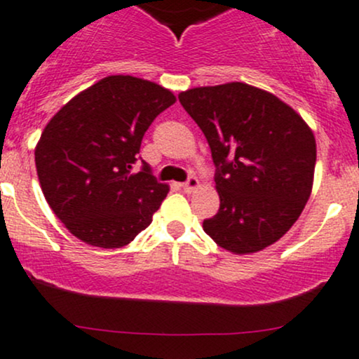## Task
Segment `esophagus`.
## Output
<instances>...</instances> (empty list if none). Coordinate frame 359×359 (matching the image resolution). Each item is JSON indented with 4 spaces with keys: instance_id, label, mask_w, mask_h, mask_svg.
I'll use <instances>...</instances> for the list:
<instances>
[{
    "instance_id": "1",
    "label": "esophagus",
    "mask_w": 359,
    "mask_h": 359,
    "mask_svg": "<svg viewBox=\"0 0 359 359\" xmlns=\"http://www.w3.org/2000/svg\"><path fill=\"white\" fill-rule=\"evenodd\" d=\"M180 186H182V189H184V192H187V194H189V192H192V191H196L199 187V180L196 179L194 175H191L189 179L186 180V182H182L180 184Z\"/></svg>"
}]
</instances>
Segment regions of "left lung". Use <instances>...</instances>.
<instances>
[{"mask_svg": "<svg viewBox=\"0 0 359 359\" xmlns=\"http://www.w3.org/2000/svg\"><path fill=\"white\" fill-rule=\"evenodd\" d=\"M205 134L220 208L203 229L236 255L277 243L299 218L313 186L316 142L292 108L243 82L179 94Z\"/></svg>", "mask_w": 359, "mask_h": 359, "instance_id": "8db88e82", "label": "left lung"}]
</instances>
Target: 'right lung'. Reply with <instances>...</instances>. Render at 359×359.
<instances>
[{
	"instance_id": "1",
	"label": "right lung",
	"mask_w": 359,
	"mask_h": 359,
	"mask_svg": "<svg viewBox=\"0 0 359 359\" xmlns=\"http://www.w3.org/2000/svg\"><path fill=\"white\" fill-rule=\"evenodd\" d=\"M175 103L168 89L110 75L70 100L50 120L36 146V168L48 205L90 246L122 248L153 220L167 198L141 156L142 137Z\"/></svg>"
}]
</instances>
